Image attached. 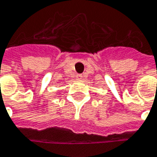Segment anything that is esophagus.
<instances>
[{
    "instance_id": "34e87169",
    "label": "esophagus",
    "mask_w": 157,
    "mask_h": 157,
    "mask_svg": "<svg viewBox=\"0 0 157 157\" xmlns=\"http://www.w3.org/2000/svg\"><path fill=\"white\" fill-rule=\"evenodd\" d=\"M76 78L78 79V80H81V79L82 78V75H76Z\"/></svg>"
}]
</instances>
